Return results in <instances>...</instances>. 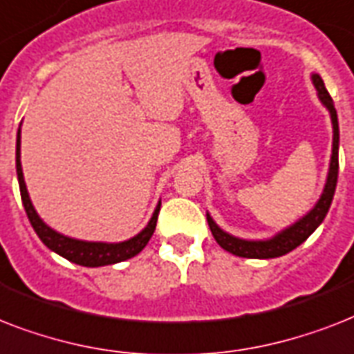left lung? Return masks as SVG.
Segmentation results:
<instances>
[{"instance_id": "left-lung-1", "label": "left lung", "mask_w": 354, "mask_h": 354, "mask_svg": "<svg viewBox=\"0 0 354 354\" xmlns=\"http://www.w3.org/2000/svg\"><path fill=\"white\" fill-rule=\"evenodd\" d=\"M313 84L318 91L319 102L327 108V112L330 115V122H333V152H330V163L329 172H327V180H325L324 191L319 194L318 202L314 204V207L308 211L307 215H303L301 218H297L294 224L286 226L285 230L275 233L270 239H242V236H235L232 233L224 232L215 221L213 216L207 213V224L209 230L215 236V241L221 244L226 252L233 253L236 257L246 259H274L286 255L292 252L294 248H297L301 242H305L308 236L316 232V227L324 222L325 215L329 213L330 202L335 196L336 182H338V147H340V128H338V115H336L335 102L330 99L329 91L325 90L324 79L318 73L310 75Z\"/></svg>"}]
</instances>
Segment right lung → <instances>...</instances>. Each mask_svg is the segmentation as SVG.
<instances>
[{
	"label": "right lung",
	"mask_w": 354,
	"mask_h": 354,
	"mask_svg": "<svg viewBox=\"0 0 354 354\" xmlns=\"http://www.w3.org/2000/svg\"><path fill=\"white\" fill-rule=\"evenodd\" d=\"M21 127V124H19ZM21 130L18 128V138H16V174H18L19 183V194H21V202H24L25 213L29 216V222L36 235L40 236V241L46 244L51 252L58 253L60 257L68 259L71 263L80 264V266H88V268H97V266H106V264H115L127 259H132L138 255L150 236L156 230V222H158V213H160L161 202H158L154 213L150 216L149 224L138 233V235L130 236L127 241L121 242H101V241H80L73 236L62 235L51 226H47L46 222L41 221V216L36 213L35 205L30 202L29 191L25 185L24 169H21Z\"/></svg>",
	"instance_id": "obj_1"
}]
</instances>
